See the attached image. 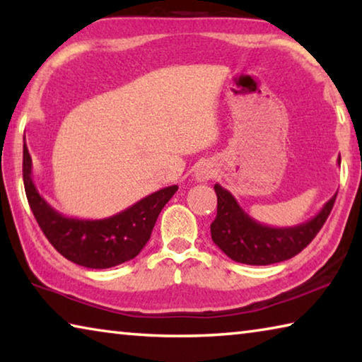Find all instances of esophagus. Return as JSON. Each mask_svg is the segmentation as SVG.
I'll use <instances>...</instances> for the list:
<instances>
[{"mask_svg": "<svg viewBox=\"0 0 362 362\" xmlns=\"http://www.w3.org/2000/svg\"><path fill=\"white\" fill-rule=\"evenodd\" d=\"M212 177V169L209 166H201L198 170H196V179L199 182H206Z\"/></svg>", "mask_w": 362, "mask_h": 362, "instance_id": "1", "label": "esophagus"}]
</instances>
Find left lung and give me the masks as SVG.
I'll return each instance as SVG.
<instances>
[{
  "mask_svg": "<svg viewBox=\"0 0 362 362\" xmlns=\"http://www.w3.org/2000/svg\"><path fill=\"white\" fill-rule=\"evenodd\" d=\"M214 189L217 193V217L211 223L212 241L231 260L246 265H272L302 252L322 228L337 198L334 194L313 218L296 226L276 228L254 220L238 204L235 196L218 183Z\"/></svg>",
  "mask_w": 362,
  "mask_h": 362,
  "instance_id": "1",
  "label": "left lung"
}]
</instances>
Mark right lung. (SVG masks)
<instances>
[{"label": "right lung", "mask_w": 362, "mask_h": 362, "mask_svg": "<svg viewBox=\"0 0 362 362\" xmlns=\"http://www.w3.org/2000/svg\"><path fill=\"white\" fill-rule=\"evenodd\" d=\"M33 164L23 144V185L28 204L49 243L65 259L86 268H112L134 259L148 243L156 218L179 189L177 185L145 196L112 217H66L42 198L33 183Z\"/></svg>", "instance_id": "obj_1"}]
</instances>
